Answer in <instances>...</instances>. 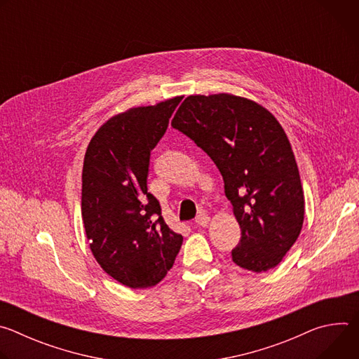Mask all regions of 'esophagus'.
Masks as SVG:
<instances>
[{"mask_svg":"<svg viewBox=\"0 0 359 359\" xmlns=\"http://www.w3.org/2000/svg\"><path fill=\"white\" fill-rule=\"evenodd\" d=\"M209 223H210V217H209L206 213H200V215L196 217V224H197V226L208 227Z\"/></svg>","mask_w":359,"mask_h":359,"instance_id":"1","label":"esophagus"}]
</instances>
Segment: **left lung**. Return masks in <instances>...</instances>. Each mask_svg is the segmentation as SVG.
<instances>
[{"mask_svg": "<svg viewBox=\"0 0 359 359\" xmlns=\"http://www.w3.org/2000/svg\"><path fill=\"white\" fill-rule=\"evenodd\" d=\"M172 126L208 153L241 229L233 262L248 271L274 269L298 238L304 191L290 140L271 112L231 93L190 95Z\"/></svg>", "mask_w": 359, "mask_h": 359, "instance_id": "8db88e82", "label": "left lung"}]
</instances>
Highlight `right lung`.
Masks as SVG:
<instances>
[{"mask_svg": "<svg viewBox=\"0 0 359 359\" xmlns=\"http://www.w3.org/2000/svg\"><path fill=\"white\" fill-rule=\"evenodd\" d=\"M180 100L176 96L112 116L85 153L81 209L90 251L105 273L130 288L161 283L183 243L147 191L150 151Z\"/></svg>", "mask_w": 359, "mask_h": 359, "instance_id": "add662e5", "label": "right lung"}]
</instances>
